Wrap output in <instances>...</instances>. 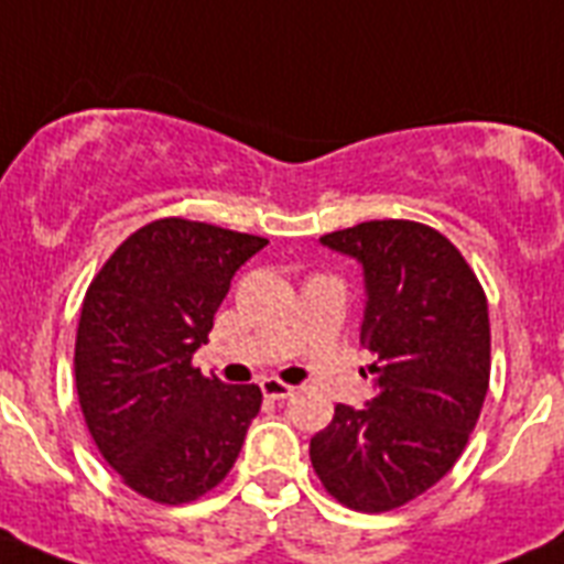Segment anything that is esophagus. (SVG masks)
I'll list each match as a JSON object with an SVG mask.
<instances>
[{"instance_id":"esophagus-1","label":"esophagus","mask_w":564,"mask_h":564,"mask_svg":"<svg viewBox=\"0 0 564 564\" xmlns=\"http://www.w3.org/2000/svg\"><path fill=\"white\" fill-rule=\"evenodd\" d=\"M260 389H263V394L269 398V401H283V398H292V392H295L290 383L274 380V377H265L263 383H260Z\"/></svg>"}]
</instances>
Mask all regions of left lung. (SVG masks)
<instances>
[{"mask_svg": "<svg viewBox=\"0 0 564 564\" xmlns=\"http://www.w3.org/2000/svg\"><path fill=\"white\" fill-rule=\"evenodd\" d=\"M322 242L366 272L375 398L366 410L336 403L310 463L343 507L389 512L433 489L468 445L489 392V301L459 248L421 221H360Z\"/></svg>", "mask_w": 564, "mask_h": 564, "instance_id": "1", "label": "left lung"}]
</instances>
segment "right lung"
<instances>
[{
	"label": "right lung",
	"mask_w": 564,
	"mask_h": 564,
	"mask_svg": "<svg viewBox=\"0 0 564 564\" xmlns=\"http://www.w3.org/2000/svg\"><path fill=\"white\" fill-rule=\"evenodd\" d=\"M269 239L166 219L134 230L87 286L75 334V392L105 463L137 495L178 507L237 463L260 386L204 377L193 354L230 278Z\"/></svg>",
	"instance_id": "obj_1"
}]
</instances>
